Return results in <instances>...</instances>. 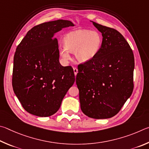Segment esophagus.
<instances>
[{
	"label": "esophagus",
	"mask_w": 149,
	"mask_h": 149,
	"mask_svg": "<svg viewBox=\"0 0 149 149\" xmlns=\"http://www.w3.org/2000/svg\"><path fill=\"white\" fill-rule=\"evenodd\" d=\"M73 70H74V75L76 76L78 73V69L77 67H73Z\"/></svg>",
	"instance_id": "esophagus-1"
}]
</instances>
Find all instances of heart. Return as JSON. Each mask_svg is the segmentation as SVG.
Here are the masks:
<instances>
[{
	"label": "heart",
	"mask_w": 149,
	"mask_h": 149,
	"mask_svg": "<svg viewBox=\"0 0 149 149\" xmlns=\"http://www.w3.org/2000/svg\"><path fill=\"white\" fill-rule=\"evenodd\" d=\"M64 48L59 53L63 58H70L69 52L74 53L80 62H86L97 55L103 44V36L97 31L80 29L68 33L63 39Z\"/></svg>",
	"instance_id": "b5f03b06"
}]
</instances>
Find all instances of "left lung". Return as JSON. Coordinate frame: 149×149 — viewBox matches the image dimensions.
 Segmentation results:
<instances>
[{"label":"left lung","mask_w":149,"mask_h":149,"mask_svg":"<svg viewBox=\"0 0 149 149\" xmlns=\"http://www.w3.org/2000/svg\"><path fill=\"white\" fill-rule=\"evenodd\" d=\"M92 23L102 34L103 44L93 59L78 67L80 108L90 118H109L118 113L133 92L134 56L118 31Z\"/></svg>","instance_id":"8db88e82"}]
</instances>
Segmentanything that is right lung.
<instances>
[{
	"label": "right lung",
	"mask_w": 149,
	"mask_h": 149,
	"mask_svg": "<svg viewBox=\"0 0 149 149\" xmlns=\"http://www.w3.org/2000/svg\"><path fill=\"white\" fill-rule=\"evenodd\" d=\"M74 26L58 19L36 25L27 32L14 57L12 86L26 111L46 117L56 113L74 84L72 68L59 63L58 42L54 34Z\"/></svg>",
	"instance_id": "right-lung-1"
}]
</instances>
